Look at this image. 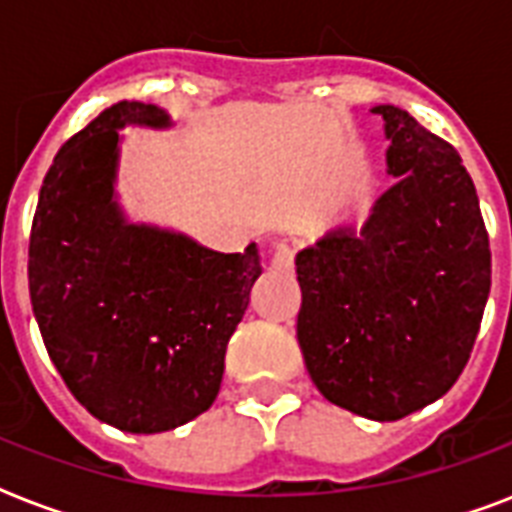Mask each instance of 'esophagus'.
Masks as SVG:
<instances>
[{
	"label": "esophagus",
	"mask_w": 512,
	"mask_h": 512,
	"mask_svg": "<svg viewBox=\"0 0 512 512\" xmlns=\"http://www.w3.org/2000/svg\"><path fill=\"white\" fill-rule=\"evenodd\" d=\"M271 268L279 273H289L295 268V249L289 244H276L271 255Z\"/></svg>",
	"instance_id": "34e87169"
}]
</instances>
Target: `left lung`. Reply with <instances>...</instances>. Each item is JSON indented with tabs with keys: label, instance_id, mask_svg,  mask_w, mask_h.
<instances>
[{
	"label": "left lung",
	"instance_id": "obj_1",
	"mask_svg": "<svg viewBox=\"0 0 512 512\" xmlns=\"http://www.w3.org/2000/svg\"><path fill=\"white\" fill-rule=\"evenodd\" d=\"M385 122L396 183L356 231L297 252V342L321 396L377 422L433 404L468 364L492 289V252L460 154L396 106Z\"/></svg>",
	"mask_w": 512,
	"mask_h": 512
}]
</instances>
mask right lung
Returning a JSON list of instances; mask_svg holds the SVG:
<instances>
[{"label": "right lung", "mask_w": 512, "mask_h": 512, "mask_svg": "<svg viewBox=\"0 0 512 512\" xmlns=\"http://www.w3.org/2000/svg\"><path fill=\"white\" fill-rule=\"evenodd\" d=\"M127 124L172 122L159 106L122 100L52 159L31 225L28 292L76 401L127 433H164L217 398L225 348L263 268L255 244L223 255L124 217L114 183Z\"/></svg>", "instance_id": "right-lung-1"}]
</instances>
